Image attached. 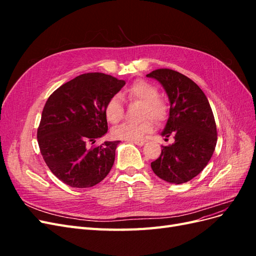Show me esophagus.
I'll return each instance as SVG.
<instances>
[{"instance_id": "1", "label": "esophagus", "mask_w": 256, "mask_h": 256, "mask_svg": "<svg viewBox=\"0 0 256 256\" xmlns=\"http://www.w3.org/2000/svg\"><path fill=\"white\" fill-rule=\"evenodd\" d=\"M131 143H134L136 145H138V146H142L145 144V141L144 140H136V141H131Z\"/></svg>"}]
</instances>
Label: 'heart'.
Here are the masks:
<instances>
[{"label": "heart", "mask_w": 256, "mask_h": 256, "mask_svg": "<svg viewBox=\"0 0 256 256\" xmlns=\"http://www.w3.org/2000/svg\"><path fill=\"white\" fill-rule=\"evenodd\" d=\"M130 100H140L143 102L141 118H144L140 122H126L120 124L112 130V136L115 138L125 141L141 140L146 134L152 132L154 124L164 122L168 115V106L164 100L160 99L159 90L144 80L134 81L124 92ZM124 115V108L120 96H112L104 106V116L106 120L111 124H118L120 122ZM150 117V120L148 118Z\"/></svg>", "instance_id": "b5f03b06"}]
</instances>
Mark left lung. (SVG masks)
I'll list each match as a JSON object with an SVG mask.
<instances>
[{"instance_id": "1", "label": "left lung", "mask_w": 256, "mask_h": 256, "mask_svg": "<svg viewBox=\"0 0 256 256\" xmlns=\"http://www.w3.org/2000/svg\"><path fill=\"white\" fill-rule=\"evenodd\" d=\"M158 80L170 99V116L162 136H174V143L162 146L161 154L150 166L161 180L172 184L191 180L203 171L216 144V126L208 100L184 74L160 68L146 74Z\"/></svg>"}]
</instances>
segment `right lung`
<instances>
[{
  "label": "right lung",
  "instance_id": "1",
  "mask_svg": "<svg viewBox=\"0 0 256 256\" xmlns=\"http://www.w3.org/2000/svg\"><path fill=\"white\" fill-rule=\"evenodd\" d=\"M126 84L102 72L83 74L54 90L37 130L42 156L60 180L88 188L109 174L120 141L92 145L108 131L104 106Z\"/></svg>",
  "mask_w": 256,
  "mask_h": 256
}]
</instances>
